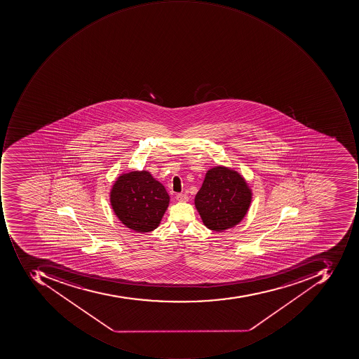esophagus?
Returning <instances> with one entry per match:
<instances>
[{"label":"esophagus","mask_w":359,"mask_h":359,"mask_svg":"<svg viewBox=\"0 0 359 359\" xmlns=\"http://www.w3.org/2000/svg\"><path fill=\"white\" fill-rule=\"evenodd\" d=\"M176 199L178 201V202L184 203L188 202L189 197L187 194H182V193H180V194L176 195Z\"/></svg>","instance_id":"1"}]
</instances>
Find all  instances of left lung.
Returning <instances> with one entry per match:
<instances>
[{"label": "left lung", "instance_id": "obj_1", "mask_svg": "<svg viewBox=\"0 0 359 359\" xmlns=\"http://www.w3.org/2000/svg\"><path fill=\"white\" fill-rule=\"evenodd\" d=\"M251 198L252 192L242 175L229 167L216 166L207 171L194 202L206 227L223 232L244 219Z\"/></svg>", "mask_w": 359, "mask_h": 359}]
</instances>
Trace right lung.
<instances>
[{"label":"right lung","instance_id":"right-lung-1","mask_svg":"<svg viewBox=\"0 0 359 359\" xmlns=\"http://www.w3.org/2000/svg\"><path fill=\"white\" fill-rule=\"evenodd\" d=\"M169 199L164 185L147 170L121 175L110 192L111 206L117 218L139 233L151 232L160 225Z\"/></svg>","mask_w":359,"mask_h":359}]
</instances>
